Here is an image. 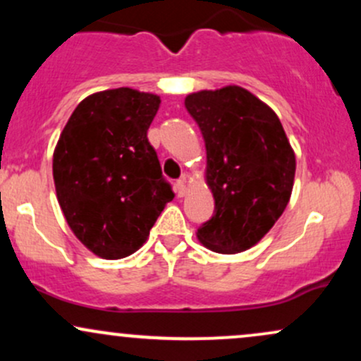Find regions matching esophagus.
<instances>
[{
    "label": "esophagus",
    "instance_id": "obj_1",
    "mask_svg": "<svg viewBox=\"0 0 361 361\" xmlns=\"http://www.w3.org/2000/svg\"><path fill=\"white\" fill-rule=\"evenodd\" d=\"M175 192H176L178 197H183V195L186 193V181H185V178H180V180L176 181V183H175Z\"/></svg>",
    "mask_w": 361,
    "mask_h": 361
}]
</instances>
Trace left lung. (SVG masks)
<instances>
[{
  "label": "left lung",
  "instance_id": "1",
  "mask_svg": "<svg viewBox=\"0 0 361 361\" xmlns=\"http://www.w3.org/2000/svg\"><path fill=\"white\" fill-rule=\"evenodd\" d=\"M185 106L204 135L215 200L198 239L222 255L250 250L279 221L293 188L295 154L280 118L241 86L192 93Z\"/></svg>",
  "mask_w": 361,
  "mask_h": 361
}]
</instances>
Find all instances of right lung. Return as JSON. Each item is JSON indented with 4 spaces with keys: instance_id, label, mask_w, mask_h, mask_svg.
<instances>
[{
    "instance_id": "obj_1",
    "label": "right lung",
    "mask_w": 361,
    "mask_h": 361,
    "mask_svg": "<svg viewBox=\"0 0 361 361\" xmlns=\"http://www.w3.org/2000/svg\"><path fill=\"white\" fill-rule=\"evenodd\" d=\"M159 97L132 88L85 98L54 151L57 200L76 238L106 259L132 255L175 198L147 128Z\"/></svg>"
}]
</instances>
